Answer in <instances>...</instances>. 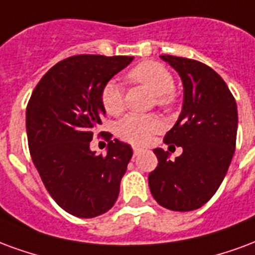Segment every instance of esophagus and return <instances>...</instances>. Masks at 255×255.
Segmentation results:
<instances>
[{"label":"esophagus","mask_w":255,"mask_h":255,"mask_svg":"<svg viewBox=\"0 0 255 255\" xmlns=\"http://www.w3.org/2000/svg\"><path fill=\"white\" fill-rule=\"evenodd\" d=\"M141 150H142V149H141V148H138V146H133V152H134V156L138 155Z\"/></svg>","instance_id":"obj_1"}]
</instances>
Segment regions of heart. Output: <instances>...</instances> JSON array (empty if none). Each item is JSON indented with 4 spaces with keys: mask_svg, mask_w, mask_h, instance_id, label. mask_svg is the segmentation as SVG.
Instances as JSON below:
<instances>
[{
    "mask_svg": "<svg viewBox=\"0 0 255 255\" xmlns=\"http://www.w3.org/2000/svg\"><path fill=\"white\" fill-rule=\"evenodd\" d=\"M131 81L145 85L156 95L159 106H167L172 102L174 77L170 70L153 61L141 62L128 74ZM102 105L110 115L120 114L124 109V89L117 80H109L100 94ZM160 130V122L153 115L129 114L117 124L115 131L122 140L133 144H145L153 133Z\"/></svg>",
    "mask_w": 255,
    "mask_h": 255,
    "instance_id": "b5f03b06",
    "label": "heart"
}]
</instances>
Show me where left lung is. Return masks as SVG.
Returning a JSON list of instances; mask_svg holds the SVG:
<instances>
[{
    "label": "left lung",
    "mask_w": 255,
    "mask_h": 255,
    "mask_svg": "<svg viewBox=\"0 0 255 255\" xmlns=\"http://www.w3.org/2000/svg\"><path fill=\"white\" fill-rule=\"evenodd\" d=\"M176 70L183 84L181 114L166 134V144L182 146L171 160L161 148L153 149L157 167L148 176L152 196L170 211L201 208L222 185L235 152L237 102L224 80L194 59L160 55Z\"/></svg>",
    "instance_id": "left-lung-1"
}]
</instances>
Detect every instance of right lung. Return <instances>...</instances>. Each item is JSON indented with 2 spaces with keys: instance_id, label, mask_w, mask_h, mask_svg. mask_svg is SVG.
<instances>
[{
  "instance_id": "obj_1",
  "label": "right lung",
  "mask_w": 255,
  "mask_h": 255,
  "mask_svg": "<svg viewBox=\"0 0 255 255\" xmlns=\"http://www.w3.org/2000/svg\"><path fill=\"white\" fill-rule=\"evenodd\" d=\"M134 57L74 55L54 65L33 89L25 113L31 157L44 186L64 211L81 219L113 208L133 156L111 140L106 155L91 150L94 130L106 115L103 85Z\"/></svg>"
}]
</instances>
